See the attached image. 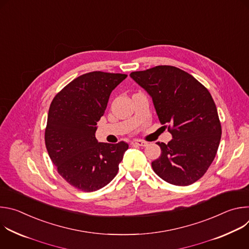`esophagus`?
<instances>
[{
    "label": "esophagus",
    "instance_id": "34e87169",
    "mask_svg": "<svg viewBox=\"0 0 249 249\" xmlns=\"http://www.w3.org/2000/svg\"><path fill=\"white\" fill-rule=\"evenodd\" d=\"M132 146H139V147H146L148 146V143L145 141H141V140H134L131 142Z\"/></svg>",
    "mask_w": 249,
    "mask_h": 249
}]
</instances>
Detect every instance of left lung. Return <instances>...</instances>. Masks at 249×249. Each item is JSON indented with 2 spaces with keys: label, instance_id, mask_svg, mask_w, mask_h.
I'll list each match as a JSON object with an SVG mask.
<instances>
[{
  "label": "left lung",
  "instance_id": "8db88e82",
  "mask_svg": "<svg viewBox=\"0 0 249 249\" xmlns=\"http://www.w3.org/2000/svg\"><path fill=\"white\" fill-rule=\"evenodd\" d=\"M130 77L152 96L160 122L172 140L157 143L160 157L152 162L164 181L190 185L214 160L222 136L216 104L209 90L193 76L173 66L132 72Z\"/></svg>",
  "mask_w": 249,
  "mask_h": 249
}]
</instances>
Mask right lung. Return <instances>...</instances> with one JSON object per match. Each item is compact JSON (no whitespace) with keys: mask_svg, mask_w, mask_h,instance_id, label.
<instances>
[{"mask_svg":"<svg viewBox=\"0 0 249 249\" xmlns=\"http://www.w3.org/2000/svg\"><path fill=\"white\" fill-rule=\"evenodd\" d=\"M125 74L100 71L84 74L53 98L45 129V145L58 173L75 188L96 191L116 176L128 144L98 143L96 124L111 91Z\"/></svg>","mask_w":249,"mask_h":249,"instance_id":"1","label":"right lung"}]
</instances>
